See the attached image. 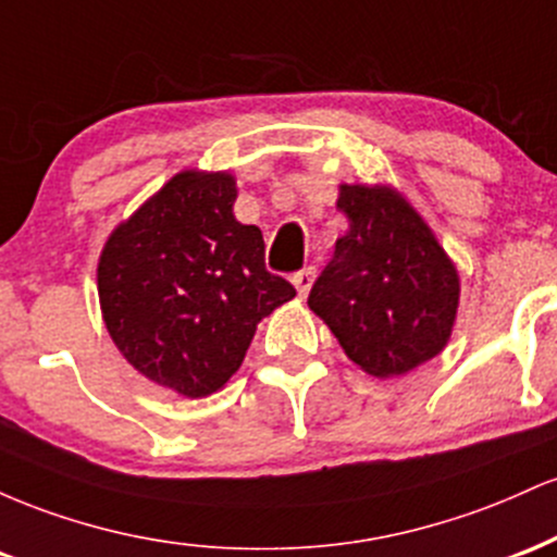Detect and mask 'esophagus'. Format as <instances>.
<instances>
[{
  "label": "esophagus",
  "instance_id": "1",
  "mask_svg": "<svg viewBox=\"0 0 557 557\" xmlns=\"http://www.w3.org/2000/svg\"><path fill=\"white\" fill-rule=\"evenodd\" d=\"M314 277H317V270H314V267H304V270L293 274V285H296V290H298V296H300V298L309 296L311 285H314Z\"/></svg>",
  "mask_w": 557,
  "mask_h": 557
}]
</instances>
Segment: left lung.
<instances>
[{"instance_id": "8db88e82", "label": "left lung", "mask_w": 557, "mask_h": 557, "mask_svg": "<svg viewBox=\"0 0 557 557\" xmlns=\"http://www.w3.org/2000/svg\"><path fill=\"white\" fill-rule=\"evenodd\" d=\"M348 233L309 293V309L367 374L400 376L450 341L461 280L421 214L389 185H341Z\"/></svg>"}]
</instances>
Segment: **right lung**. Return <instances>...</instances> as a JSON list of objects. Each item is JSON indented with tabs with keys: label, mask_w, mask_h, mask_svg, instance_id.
Listing matches in <instances>:
<instances>
[{
	"label": "right lung",
	"mask_w": 557,
	"mask_h": 557,
	"mask_svg": "<svg viewBox=\"0 0 557 557\" xmlns=\"http://www.w3.org/2000/svg\"><path fill=\"white\" fill-rule=\"evenodd\" d=\"M230 172L183 170L112 230L96 283L107 332L136 372L207 398L240 369L257 324L296 296L233 214Z\"/></svg>",
	"instance_id": "right-lung-1"
}]
</instances>
